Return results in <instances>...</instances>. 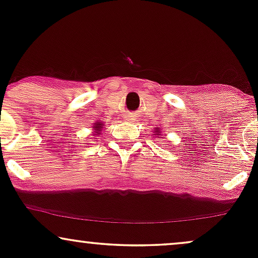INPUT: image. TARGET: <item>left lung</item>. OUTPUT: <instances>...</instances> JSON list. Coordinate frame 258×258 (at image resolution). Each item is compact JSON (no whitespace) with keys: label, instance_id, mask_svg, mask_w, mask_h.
Listing matches in <instances>:
<instances>
[{"label":"left lung","instance_id":"left-lung-1","mask_svg":"<svg viewBox=\"0 0 258 258\" xmlns=\"http://www.w3.org/2000/svg\"><path fill=\"white\" fill-rule=\"evenodd\" d=\"M156 132H158V135H159V133H160V132H159V131H156Z\"/></svg>","mask_w":258,"mask_h":258}]
</instances>
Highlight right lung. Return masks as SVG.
Instances as JSON below:
<instances>
[{
  "instance_id": "add662e5",
  "label": "right lung",
  "mask_w": 258,
  "mask_h": 258,
  "mask_svg": "<svg viewBox=\"0 0 258 258\" xmlns=\"http://www.w3.org/2000/svg\"><path fill=\"white\" fill-rule=\"evenodd\" d=\"M100 127H102L100 125H96V126H94V128H96V131H99Z\"/></svg>"
}]
</instances>
